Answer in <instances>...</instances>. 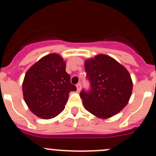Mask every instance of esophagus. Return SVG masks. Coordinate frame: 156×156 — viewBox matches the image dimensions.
Masks as SVG:
<instances>
[{
  "mask_svg": "<svg viewBox=\"0 0 156 156\" xmlns=\"http://www.w3.org/2000/svg\"><path fill=\"white\" fill-rule=\"evenodd\" d=\"M76 90H77V91H80V90H81V84L80 83H77L76 85Z\"/></svg>",
  "mask_w": 156,
  "mask_h": 156,
  "instance_id": "esophagus-1",
  "label": "esophagus"
}]
</instances>
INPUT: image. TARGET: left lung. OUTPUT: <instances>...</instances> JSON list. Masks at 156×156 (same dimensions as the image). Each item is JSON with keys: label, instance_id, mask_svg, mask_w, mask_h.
Segmentation results:
<instances>
[{"label": "left lung", "instance_id": "obj_1", "mask_svg": "<svg viewBox=\"0 0 156 156\" xmlns=\"http://www.w3.org/2000/svg\"><path fill=\"white\" fill-rule=\"evenodd\" d=\"M84 67L91 83L90 91L80 94L86 110L100 119L119 113L132 94L133 81L128 70L104 54L86 59Z\"/></svg>", "mask_w": 156, "mask_h": 156}]
</instances>
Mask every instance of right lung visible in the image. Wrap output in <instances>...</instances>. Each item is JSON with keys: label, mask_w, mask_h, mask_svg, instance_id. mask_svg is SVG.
Wrapping results in <instances>:
<instances>
[{"label": "right lung", "mask_w": 156, "mask_h": 156, "mask_svg": "<svg viewBox=\"0 0 156 156\" xmlns=\"http://www.w3.org/2000/svg\"><path fill=\"white\" fill-rule=\"evenodd\" d=\"M66 67L63 58L51 53L41 58L26 73L23 98L30 111L39 118L57 116L65 108L70 92L76 90L70 83Z\"/></svg>", "instance_id": "right-lung-1"}]
</instances>
